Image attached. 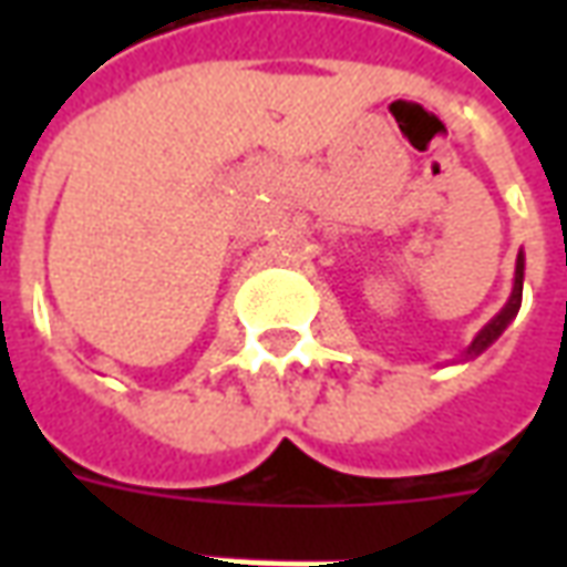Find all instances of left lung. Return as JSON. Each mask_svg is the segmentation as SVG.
I'll return each mask as SVG.
<instances>
[{"mask_svg": "<svg viewBox=\"0 0 567 567\" xmlns=\"http://www.w3.org/2000/svg\"><path fill=\"white\" fill-rule=\"evenodd\" d=\"M523 270H525V264H523V255H519V260H516V285H513V297L507 300V307L501 309L498 316L488 321L483 331L476 333V340L471 343V349H467V355H480L492 340H498V333L504 331V328L511 324L513 316L519 312V303H523Z\"/></svg>", "mask_w": 567, "mask_h": 567, "instance_id": "obj_1", "label": "left lung"}]
</instances>
